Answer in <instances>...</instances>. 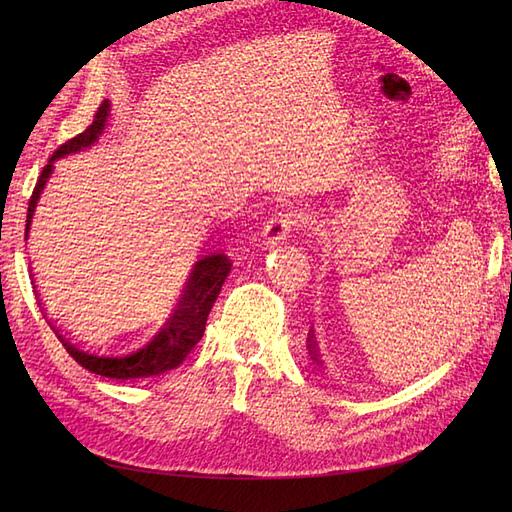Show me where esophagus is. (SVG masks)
Wrapping results in <instances>:
<instances>
[{
  "mask_svg": "<svg viewBox=\"0 0 512 512\" xmlns=\"http://www.w3.org/2000/svg\"><path fill=\"white\" fill-rule=\"evenodd\" d=\"M299 226H303V213L299 211H280L275 213L273 218L267 222L265 230H262V239L269 247L280 245L288 239V235L292 230H297Z\"/></svg>",
  "mask_w": 512,
  "mask_h": 512,
  "instance_id": "34e87169",
  "label": "esophagus"
}]
</instances>
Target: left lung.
Returning <instances> with one entry per match:
<instances>
[{"label":"left lung","instance_id":"8db88e82","mask_svg":"<svg viewBox=\"0 0 512 512\" xmlns=\"http://www.w3.org/2000/svg\"><path fill=\"white\" fill-rule=\"evenodd\" d=\"M307 348H309V354H312V361H316V363H322V361H320V354H318V348H316L314 331H309V333H307Z\"/></svg>","mask_w":512,"mask_h":512}]
</instances>
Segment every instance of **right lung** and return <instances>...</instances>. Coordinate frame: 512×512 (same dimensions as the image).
<instances>
[{"mask_svg": "<svg viewBox=\"0 0 512 512\" xmlns=\"http://www.w3.org/2000/svg\"><path fill=\"white\" fill-rule=\"evenodd\" d=\"M108 113H111V104L104 100L94 115V123H91L85 132H81L79 136H74L68 143L61 145L53 153L49 164L42 168V175L38 177L34 194L29 198L25 239H27L29 226H32L38 198L44 190L46 181H49L53 173V162L57 158L68 156V153H76L94 145L98 141V136L104 132ZM230 267L232 262L224 254H211V256H205L203 260H198L188 277V282H185L175 314L166 320L164 327L156 333V337H153L147 346L130 354H102V352L85 350L79 344H72L64 333H61L57 327H53L51 320L46 322L51 324L53 333L57 335L59 342L64 344V348L68 350L72 359L81 367L89 369L91 374H98L104 378H117V380L158 376L168 369H175L177 365H181L185 361V356H188L190 350L200 342V337L205 333L209 312L215 299H218L222 284L230 273Z\"/></svg>", "mask_w": 512, "mask_h": 512, "instance_id": "obj_1", "label": "right lung"}]
</instances>
